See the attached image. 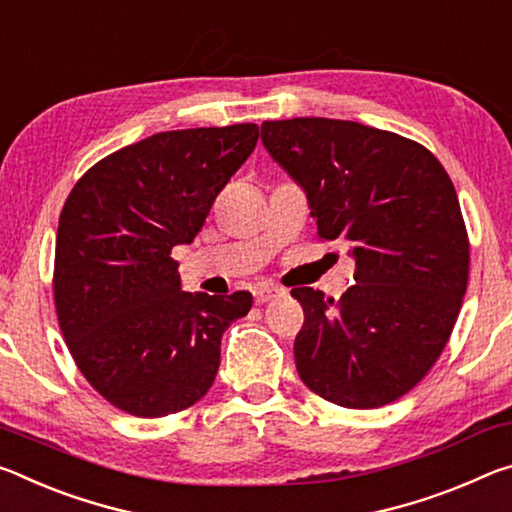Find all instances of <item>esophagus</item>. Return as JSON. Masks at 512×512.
<instances>
[{
    "label": "esophagus",
    "instance_id": "1",
    "mask_svg": "<svg viewBox=\"0 0 512 512\" xmlns=\"http://www.w3.org/2000/svg\"><path fill=\"white\" fill-rule=\"evenodd\" d=\"M286 295V290L279 286H272V283H261V286L254 288V301L256 304H267V301L279 299Z\"/></svg>",
    "mask_w": 512,
    "mask_h": 512
}]
</instances>
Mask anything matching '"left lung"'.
I'll use <instances>...</instances> for the list:
<instances>
[{
  "label": "left lung",
  "instance_id": "left-lung-1",
  "mask_svg": "<svg viewBox=\"0 0 512 512\" xmlns=\"http://www.w3.org/2000/svg\"><path fill=\"white\" fill-rule=\"evenodd\" d=\"M261 138L306 190L317 238L345 240L356 258L335 304L292 288L301 381L342 408L392 404L429 374L463 306L469 238L454 183L420 142L358 122H263Z\"/></svg>",
  "mask_w": 512,
  "mask_h": 512
}]
</instances>
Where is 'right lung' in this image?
<instances>
[{
	"label": "right lung",
	"mask_w": 512,
	"mask_h": 512,
	"mask_svg": "<svg viewBox=\"0 0 512 512\" xmlns=\"http://www.w3.org/2000/svg\"><path fill=\"white\" fill-rule=\"evenodd\" d=\"M256 124L154 133L95 163L58 217L54 304L65 345L108 404L136 417L211 390L220 340L251 295L183 292L172 249L195 240L254 152Z\"/></svg>",
	"instance_id": "obj_1"
}]
</instances>
